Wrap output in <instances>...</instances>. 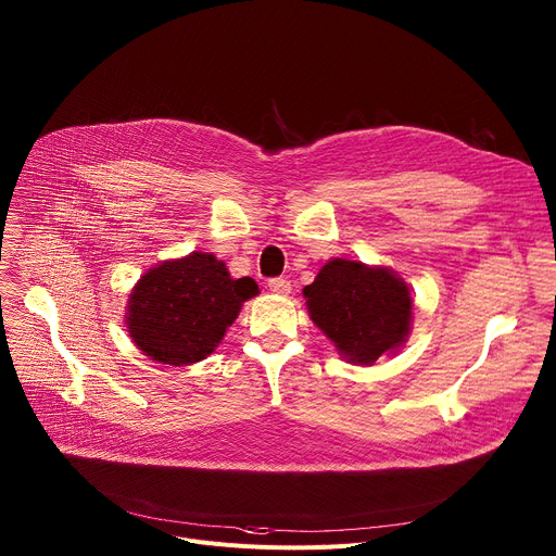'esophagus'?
Returning <instances> with one entry per match:
<instances>
[{"instance_id":"esophagus-1","label":"esophagus","mask_w":556,"mask_h":556,"mask_svg":"<svg viewBox=\"0 0 556 556\" xmlns=\"http://www.w3.org/2000/svg\"><path fill=\"white\" fill-rule=\"evenodd\" d=\"M268 288H270V293H275V295H288L290 293V281L288 279H270L268 281Z\"/></svg>"}]
</instances>
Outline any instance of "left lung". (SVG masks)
<instances>
[{"label":"left lung","instance_id":"1","mask_svg":"<svg viewBox=\"0 0 556 556\" xmlns=\"http://www.w3.org/2000/svg\"><path fill=\"white\" fill-rule=\"evenodd\" d=\"M302 293L313 325L352 365L396 356L410 336L415 315L410 286L388 266L331 258Z\"/></svg>","mask_w":556,"mask_h":556}]
</instances>
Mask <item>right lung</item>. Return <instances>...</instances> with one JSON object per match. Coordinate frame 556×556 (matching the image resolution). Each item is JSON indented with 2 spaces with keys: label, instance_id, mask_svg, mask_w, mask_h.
Here are the masks:
<instances>
[{
  "label": "right lung",
  "instance_id": "1",
  "mask_svg": "<svg viewBox=\"0 0 556 556\" xmlns=\"http://www.w3.org/2000/svg\"><path fill=\"white\" fill-rule=\"evenodd\" d=\"M258 295L252 277L233 279L212 252L157 263L132 286L126 329L155 363L185 367L216 352L243 302Z\"/></svg>",
  "mask_w": 556,
  "mask_h": 556
}]
</instances>
